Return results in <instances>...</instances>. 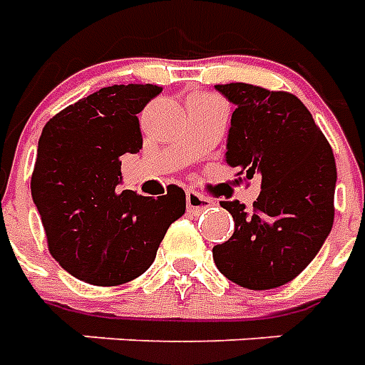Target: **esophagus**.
<instances>
[{"label":"esophagus","mask_w":365,"mask_h":365,"mask_svg":"<svg viewBox=\"0 0 365 365\" xmlns=\"http://www.w3.org/2000/svg\"><path fill=\"white\" fill-rule=\"evenodd\" d=\"M185 203H187V209H193V211H203V209H209L211 205H215L213 199L203 197L195 191H187L185 193Z\"/></svg>","instance_id":"1"}]
</instances>
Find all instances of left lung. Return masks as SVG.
Instances as JSON below:
<instances>
[{"label":"left lung","mask_w":365,"mask_h":365,"mask_svg":"<svg viewBox=\"0 0 365 365\" xmlns=\"http://www.w3.org/2000/svg\"><path fill=\"white\" fill-rule=\"evenodd\" d=\"M235 105L225 162L260 195L248 211L221 201L235 219L232 237L213 248L217 268L246 289H274L311 264L334 222L336 164L329 140L301 99L250 83L215 86Z\"/></svg>","instance_id":"obj_1"}]
</instances>
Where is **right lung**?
<instances>
[{"instance_id":"right-lung-1","label":"right lung","mask_w":365,"mask_h":365,"mask_svg":"<svg viewBox=\"0 0 365 365\" xmlns=\"http://www.w3.org/2000/svg\"><path fill=\"white\" fill-rule=\"evenodd\" d=\"M160 91L152 83L101 88L52 117L38 138L31 195L48 250L91 285L144 274L168 227L185 213L178 185L158 199L119 190L120 156L143 148L136 115Z\"/></svg>"}]
</instances>
